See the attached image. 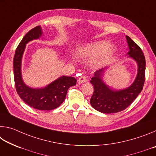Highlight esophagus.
Wrapping results in <instances>:
<instances>
[{"label":"esophagus","instance_id":"1","mask_svg":"<svg viewBox=\"0 0 156 156\" xmlns=\"http://www.w3.org/2000/svg\"><path fill=\"white\" fill-rule=\"evenodd\" d=\"M87 81V78L85 76H80V77L78 78V83L79 84H82V83H84V82Z\"/></svg>","mask_w":156,"mask_h":156}]
</instances>
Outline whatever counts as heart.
Wrapping results in <instances>:
<instances>
[{
  "mask_svg": "<svg viewBox=\"0 0 156 156\" xmlns=\"http://www.w3.org/2000/svg\"><path fill=\"white\" fill-rule=\"evenodd\" d=\"M113 51L114 47L112 44H109V42L98 41L79 47L76 54L78 57L88 58H94L98 56L94 61V65L97 67H101L109 61Z\"/></svg>",
  "mask_w": 156,
  "mask_h": 156,
  "instance_id": "heart-1",
  "label": "heart"
}]
</instances>
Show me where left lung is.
Masks as SVG:
<instances>
[{
	"instance_id": "1",
	"label": "left lung",
	"mask_w": 156,
	"mask_h": 156,
	"mask_svg": "<svg viewBox=\"0 0 156 156\" xmlns=\"http://www.w3.org/2000/svg\"><path fill=\"white\" fill-rule=\"evenodd\" d=\"M129 58L134 60L138 65V72L133 83L125 89L115 90L109 87L103 80L105 70L108 67L96 71L90 83L94 87V94L90 100L92 107L104 113H117L125 109L135 100L143 88L145 78V58L140 49L135 42L126 36Z\"/></svg>"
}]
</instances>
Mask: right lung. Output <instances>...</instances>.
Returning <instances> with one entry per match:
<instances>
[{"instance_id": "1", "label": "right lung", "mask_w": 156, "mask_h": 156, "mask_svg": "<svg viewBox=\"0 0 156 156\" xmlns=\"http://www.w3.org/2000/svg\"><path fill=\"white\" fill-rule=\"evenodd\" d=\"M42 34L41 27L37 26L23 37L15 51L14 76L16 89L20 98L34 109L48 111L58 107L64 102L67 90L70 87L76 85V79L71 76H62L42 88L30 87L24 83L21 66L26 44L31 41L39 39Z\"/></svg>"}]
</instances>
